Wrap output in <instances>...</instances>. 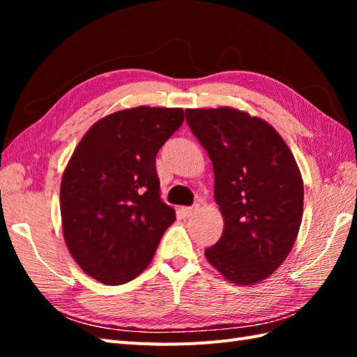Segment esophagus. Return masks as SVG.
I'll return each instance as SVG.
<instances>
[{
	"instance_id": "obj_1",
	"label": "esophagus",
	"mask_w": 357,
	"mask_h": 357,
	"mask_svg": "<svg viewBox=\"0 0 357 357\" xmlns=\"http://www.w3.org/2000/svg\"><path fill=\"white\" fill-rule=\"evenodd\" d=\"M198 208H199V206L183 207V208H181V213H183L185 218H190V216H193L196 213V211H198Z\"/></svg>"
}]
</instances>
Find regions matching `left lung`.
Here are the masks:
<instances>
[{
  "instance_id": "left-lung-1",
  "label": "left lung",
  "mask_w": 357,
  "mask_h": 357,
  "mask_svg": "<svg viewBox=\"0 0 357 357\" xmlns=\"http://www.w3.org/2000/svg\"><path fill=\"white\" fill-rule=\"evenodd\" d=\"M213 162L222 236L207 261L236 285L267 279L290 255L304 210V183L285 141L268 123L233 107L187 109Z\"/></svg>"
}]
</instances>
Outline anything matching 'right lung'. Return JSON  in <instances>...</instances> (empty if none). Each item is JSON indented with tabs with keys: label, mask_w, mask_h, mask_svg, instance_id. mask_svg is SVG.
Wrapping results in <instances>:
<instances>
[{
	"label": "right lung",
	"mask_w": 357,
	"mask_h": 357,
	"mask_svg": "<svg viewBox=\"0 0 357 357\" xmlns=\"http://www.w3.org/2000/svg\"><path fill=\"white\" fill-rule=\"evenodd\" d=\"M183 123V109H124L96 121L73 150L59 204L66 245L86 275L121 285L151 262L176 218L155 159Z\"/></svg>",
	"instance_id": "add662e5"
}]
</instances>
